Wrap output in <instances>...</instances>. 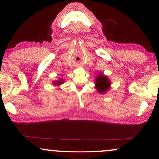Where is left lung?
Listing matches in <instances>:
<instances>
[{"label":"left lung","instance_id":"1","mask_svg":"<svg viewBox=\"0 0 159 159\" xmlns=\"http://www.w3.org/2000/svg\"><path fill=\"white\" fill-rule=\"evenodd\" d=\"M94 84L98 93L105 94L109 90L111 83L107 75H105L103 73H100L94 79Z\"/></svg>","mask_w":159,"mask_h":159}]
</instances>
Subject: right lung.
<instances>
[{
    "instance_id": "obj_1",
    "label": "right lung",
    "mask_w": 159,
    "mask_h": 159,
    "mask_svg": "<svg viewBox=\"0 0 159 159\" xmlns=\"http://www.w3.org/2000/svg\"><path fill=\"white\" fill-rule=\"evenodd\" d=\"M63 83H64V80L62 79V78H60V79L56 80V81L53 82V86H59L60 85H61Z\"/></svg>"
}]
</instances>
